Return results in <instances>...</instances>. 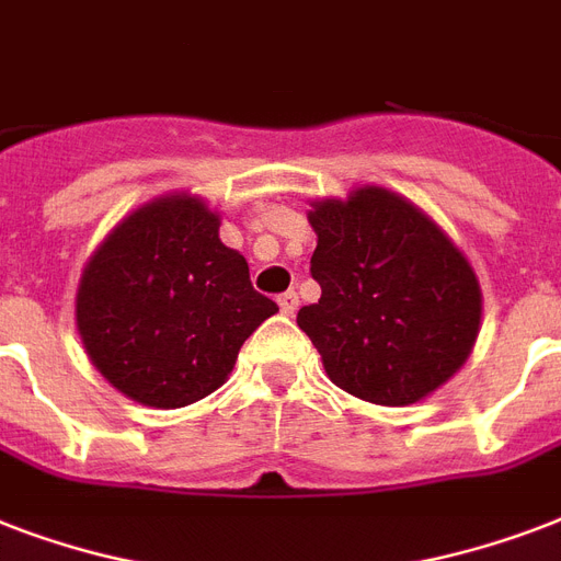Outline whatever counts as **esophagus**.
Returning a JSON list of instances; mask_svg holds the SVG:
<instances>
[{
	"label": "esophagus",
	"instance_id": "1",
	"mask_svg": "<svg viewBox=\"0 0 561 561\" xmlns=\"http://www.w3.org/2000/svg\"><path fill=\"white\" fill-rule=\"evenodd\" d=\"M299 306V297H297V290H285L279 297V308H282V314H294Z\"/></svg>",
	"mask_w": 561,
	"mask_h": 561
}]
</instances>
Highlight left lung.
Here are the masks:
<instances>
[{"mask_svg":"<svg viewBox=\"0 0 561 561\" xmlns=\"http://www.w3.org/2000/svg\"><path fill=\"white\" fill-rule=\"evenodd\" d=\"M311 276L320 299L299 329L341 390L404 408L439 390L469 360L483 294L462 250L408 197L381 186L311 201Z\"/></svg>","mask_w":561,"mask_h":561,"instance_id":"obj_1","label":"left lung"}]
</instances>
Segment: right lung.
Listing matches in <instances>:
<instances>
[{
    "label": "right lung",
    "mask_w": 561,
    "mask_h": 561,
    "mask_svg": "<svg viewBox=\"0 0 561 561\" xmlns=\"http://www.w3.org/2000/svg\"><path fill=\"white\" fill-rule=\"evenodd\" d=\"M218 229L203 197L162 194L118 220L83 267L78 334L92 367L127 399L160 410L206 399L279 311L253 290L247 259Z\"/></svg>",
    "instance_id": "obj_1"
}]
</instances>
